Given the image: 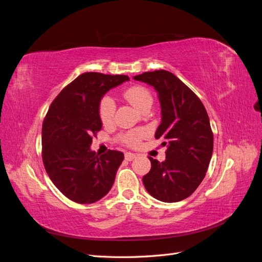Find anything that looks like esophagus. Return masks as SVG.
<instances>
[{
    "label": "esophagus",
    "instance_id": "esophagus-1",
    "mask_svg": "<svg viewBox=\"0 0 262 262\" xmlns=\"http://www.w3.org/2000/svg\"><path fill=\"white\" fill-rule=\"evenodd\" d=\"M137 157V155L136 154H133V153H130V152H126L125 154H124V158L126 161H133L134 158Z\"/></svg>",
    "mask_w": 262,
    "mask_h": 262
}]
</instances>
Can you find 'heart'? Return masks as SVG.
I'll return each instance as SVG.
<instances>
[{"label":"heart","instance_id":"obj_1","mask_svg":"<svg viewBox=\"0 0 262 262\" xmlns=\"http://www.w3.org/2000/svg\"><path fill=\"white\" fill-rule=\"evenodd\" d=\"M122 96L128 100L131 105H133L139 110H143L146 107L152 105L153 98L150 93L141 85H133L129 89H126L122 92ZM116 114V104L115 101L109 96H104L100 98L98 104V116L102 124H110L114 121ZM146 136V131L144 129H133L129 130L124 133H121L118 137V141L120 143L136 147L140 144L141 140Z\"/></svg>","mask_w":262,"mask_h":262}]
</instances>
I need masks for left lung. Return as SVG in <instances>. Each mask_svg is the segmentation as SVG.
<instances>
[{
  "label": "left lung",
  "instance_id": "1",
  "mask_svg": "<svg viewBox=\"0 0 262 262\" xmlns=\"http://www.w3.org/2000/svg\"><path fill=\"white\" fill-rule=\"evenodd\" d=\"M154 86L162 108L155 139L167 144L166 160L152 157L143 177L147 192L163 202H178L191 195L205 177L213 152V132L207 110L196 95L171 72L157 70L134 76Z\"/></svg>",
  "mask_w": 262,
  "mask_h": 262
}]
</instances>
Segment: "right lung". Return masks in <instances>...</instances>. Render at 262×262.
Masks as SVG:
<instances>
[{
  "mask_svg": "<svg viewBox=\"0 0 262 262\" xmlns=\"http://www.w3.org/2000/svg\"><path fill=\"white\" fill-rule=\"evenodd\" d=\"M126 75L87 72L77 76L51 102L42 123V162L60 191L76 203H94L112 189L123 153L91 150L93 137L101 129L100 98L128 81Z\"/></svg>",
  "mask_w": 262,
  "mask_h": 262,
  "instance_id": "add662e5",
  "label": "right lung"
}]
</instances>
